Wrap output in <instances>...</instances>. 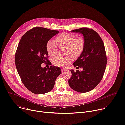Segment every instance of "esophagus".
<instances>
[{"instance_id":"34e87169","label":"esophagus","mask_w":125,"mask_h":125,"mask_svg":"<svg viewBox=\"0 0 125 125\" xmlns=\"http://www.w3.org/2000/svg\"><path fill=\"white\" fill-rule=\"evenodd\" d=\"M62 72H65L66 69H65V68H62Z\"/></svg>"}]
</instances>
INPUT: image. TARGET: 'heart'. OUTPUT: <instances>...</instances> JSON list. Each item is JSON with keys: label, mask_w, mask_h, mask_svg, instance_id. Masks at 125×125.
<instances>
[{"label": "heart", "mask_w": 125, "mask_h": 125, "mask_svg": "<svg viewBox=\"0 0 125 125\" xmlns=\"http://www.w3.org/2000/svg\"><path fill=\"white\" fill-rule=\"evenodd\" d=\"M56 42L50 39L46 43V50L48 53L51 56L55 55L58 52V45L59 46H66L67 53H72L75 57L79 56L83 52L85 47V42L82 37L76 38L75 35L67 33H62L59 35L56 39ZM73 59V56L69 55L65 57L59 56L53 57L52 64L57 66H67Z\"/></svg>", "instance_id": "heart-1"}]
</instances>
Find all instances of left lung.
<instances>
[{
	"label": "left lung",
	"instance_id": "obj_1",
	"mask_svg": "<svg viewBox=\"0 0 125 125\" xmlns=\"http://www.w3.org/2000/svg\"><path fill=\"white\" fill-rule=\"evenodd\" d=\"M71 31L82 34L85 44L83 52L73 63L74 67L83 69L82 72L70 69L72 77L68 84L76 91L87 93L99 84L104 74L107 64L105 46L99 35L93 29L83 28Z\"/></svg>",
	"mask_w": 125,
	"mask_h": 125
}]
</instances>
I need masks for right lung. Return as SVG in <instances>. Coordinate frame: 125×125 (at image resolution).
Masks as SVG:
<instances>
[{"label":"right lung","mask_w":125,"mask_h":125,"mask_svg":"<svg viewBox=\"0 0 125 125\" xmlns=\"http://www.w3.org/2000/svg\"><path fill=\"white\" fill-rule=\"evenodd\" d=\"M59 32L44 28L36 27L24 34L15 53V65L20 79L25 87L32 93L41 94L51 91L58 76L60 67L51 66L43 68L42 63L47 59L46 43Z\"/></svg>","instance_id":"add662e5"}]
</instances>
